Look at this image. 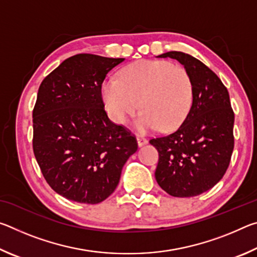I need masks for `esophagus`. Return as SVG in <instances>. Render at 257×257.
Here are the masks:
<instances>
[{
    "label": "esophagus",
    "mask_w": 257,
    "mask_h": 257,
    "mask_svg": "<svg viewBox=\"0 0 257 257\" xmlns=\"http://www.w3.org/2000/svg\"><path fill=\"white\" fill-rule=\"evenodd\" d=\"M137 143H138V146L142 147V146H144L145 144H147V139L144 138V137L138 136V137H137Z\"/></svg>",
    "instance_id": "obj_1"
}]
</instances>
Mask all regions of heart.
<instances>
[{"mask_svg": "<svg viewBox=\"0 0 257 257\" xmlns=\"http://www.w3.org/2000/svg\"><path fill=\"white\" fill-rule=\"evenodd\" d=\"M102 96L113 122L122 124L135 114L139 133L160 129L171 132L184 122L194 98L189 72L165 60H143L125 66L119 79L107 78L102 85Z\"/></svg>", "mask_w": 257, "mask_h": 257, "instance_id": "b5f03b06", "label": "heart"}]
</instances>
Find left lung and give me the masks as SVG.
<instances>
[{
  "mask_svg": "<svg viewBox=\"0 0 257 257\" xmlns=\"http://www.w3.org/2000/svg\"><path fill=\"white\" fill-rule=\"evenodd\" d=\"M189 72L194 85L190 111L176 132L152 138L159 152L155 179L175 197H193L215 186L233 151L234 114L222 81L201 61L182 52H167Z\"/></svg>",
  "mask_w": 257,
  "mask_h": 257,
  "instance_id": "left-lung-1",
  "label": "left lung"
}]
</instances>
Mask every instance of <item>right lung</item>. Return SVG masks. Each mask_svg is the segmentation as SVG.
<instances>
[{
	"instance_id": "1",
	"label": "right lung",
	"mask_w": 257,
	"mask_h": 257,
	"mask_svg": "<svg viewBox=\"0 0 257 257\" xmlns=\"http://www.w3.org/2000/svg\"><path fill=\"white\" fill-rule=\"evenodd\" d=\"M124 59L77 54L64 60L38 89L33 111V150L47 184L61 196L84 204L106 199L136 137L107 118L102 84Z\"/></svg>"
}]
</instances>
